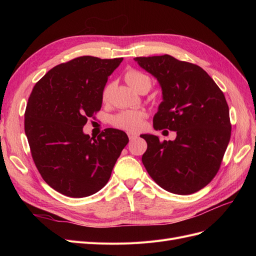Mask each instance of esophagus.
Returning <instances> with one entry per match:
<instances>
[{"mask_svg":"<svg viewBox=\"0 0 256 256\" xmlns=\"http://www.w3.org/2000/svg\"><path fill=\"white\" fill-rule=\"evenodd\" d=\"M128 134V138H129V140H134V138H136L138 136V134H134V132H128L127 134Z\"/></svg>","mask_w":256,"mask_h":256,"instance_id":"obj_1","label":"esophagus"}]
</instances>
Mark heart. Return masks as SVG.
I'll return each instance as SVG.
<instances>
[{
	"label": "heart",
	"mask_w": 256,
	"mask_h": 256,
	"mask_svg": "<svg viewBox=\"0 0 256 256\" xmlns=\"http://www.w3.org/2000/svg\"><path fill=\"white\" fill-rule=\"evenodd\" d=\"M125 80L131 88L136 90H140L144 86L150 88V79L146 74L136 69H130L125 74ZM111 92V84H106L104 90L102 98L104 102H106L110 97ZM145 118V113L142 111H122L115 115L112 118V124L118 128L125 129L129 131L138 130L143 125V120Z\"/></svg>",
	"instance_id": "b5f03b06"
}]
</instances>
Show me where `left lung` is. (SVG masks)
<instances>
[{"label":"left lung","instance_id":"obj_1","mask_svg":"<svg viewBox=\"0 0 256 256\" xmlns=\"http://www.w3.org/2000/svg\"><path fill=\"white\" fill-rule=\"evenodd\" d=\"M157 78L164 102L154 116V128L176 131L174 141L142 134L147 150L142 162L161 188L191 194L218 173L230 138L228 106L223 92L200 66L168 54L136 58Z\"/></svg>","mask_w":256,"mask_h":256}]
</instances>
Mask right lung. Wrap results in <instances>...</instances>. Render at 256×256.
Listing matches in <instances>:
<instances>
[{
	"mask_svg": "<svg viewBox=\"0 0 256 256\" xmlns=\"http://www.w3.org/2000/svg\"><path fill=\"white\" fill-rule=\"evenodd\" d=\"M122 60L76 58L53 67L30 92L24 114L30 154L44 180L66 196L85 198L102 189L129 142L118 129L108 128L97 138L83 132L102 109L108 76Z\"/></svg>",
	"mask_w": 256,
	"mask_h": 256,
	"instance_id": "1",
	"label": "right lung"
}]
</instances>
